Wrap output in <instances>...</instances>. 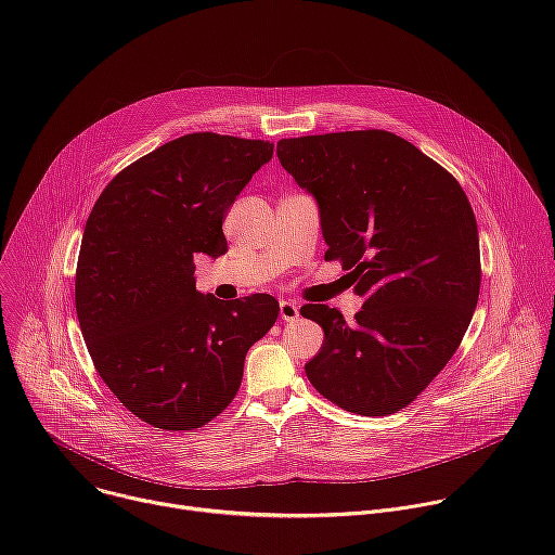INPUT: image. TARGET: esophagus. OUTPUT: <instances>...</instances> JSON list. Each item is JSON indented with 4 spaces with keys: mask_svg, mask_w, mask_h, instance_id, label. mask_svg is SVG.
Listing matches in <instances>:
<instances>
[{
    "mask_svg": "<svg viewBox=\"0 0 555 555\" xmlns=\"http://www.w3.org/2000/svg\"><path fill=\"white\" fill-rule=\"evenodd\" d=\"M298 313H300V309L294 300H281L279 302V315L285 323H294L298 319Z\"/></svg>",
    "mask_w": 555,
    "mask_h": 555,
    "instance_id": "1",
    "label": "esophagus"
}]
</instances>
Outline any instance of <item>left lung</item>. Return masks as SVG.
Masks as SVG:
<instances>
[{
    "label": "left lung",
    "mask_w": 555,
    "mask_h": 555,
    "mask_svg": "<svg viewBox=\"0 0 555 555\" xmlns=\"http://www.w3.org/2000/svg\"><path fill=\"white\" fill-rule=\"evenodd\" d=\"M279 160L321 208L325 259L364 296L356 323L300 307L325 330L305 373L336 406L386 417L415 402L459 349L481 289L477 217L461 184L384 129L283 138Z\"/></svg>",
    "instance_id": "left-lung-1"
}]
</instances>
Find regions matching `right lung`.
Wrapping results in <instances>:
<instances>
[{
  "mask_svg": "<svg viewBox=\"0 0 555 555\" xmlns=\"http://www.w3.org/2000/svg\"><path fill=\"white\" fill-rule=\"evenodd\" d=\"M272 149L212 131L176 138L122 169L88 217L78 325L103 382L153 428L195 430L225 411L248 349L276 323L274 296L221 302L193 276L197 253L228 250L223 217Z\"/></svg>",
  "mask_w": 555,
  "mask_h": 555,
  "instance_id": "right-lung-1",
  "label": "right lung"
}]
</instances>
